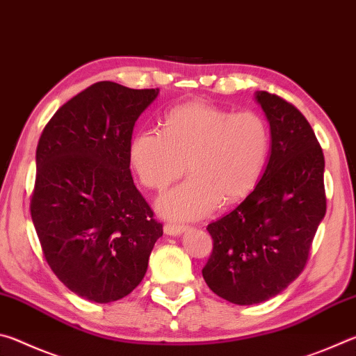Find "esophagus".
<instances>
[{
	"label": "esophagus",
	"instance_id": "34e87169",
	"mask_svg": "<svg viewBox=\"0 0 356 356\" xmlns=\"http://www.w3.org/2000/svg\"><path fill=\"white\" fill-rule=\"evenodd\" d=\"M184 231H186V226L184 225H171V222H166L165 225V232L168 236H179Z\"/></svg>",
	"mask_w": 356,
	"mask_h": 356
}]
</instances>
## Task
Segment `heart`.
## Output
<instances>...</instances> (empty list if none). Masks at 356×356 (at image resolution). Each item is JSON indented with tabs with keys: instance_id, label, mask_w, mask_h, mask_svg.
<instances>
[{
	"instance_id": "heart-1",
	"label": "heart",
	"mask_w": 356,
	"mask_h": 356,
	"mask_svg": "<svg viewBox=\"0 0 356 356\" xmlns=\"http://www.w3.org/2000/svg\"><path fill=\"white\" fill-rule=\"evenodd\" d=\"M270 127L254 111L190 102L166 114L163 135L140 131L130 143V163L140 182L163 191L184 176L190 179L160 197L168 218L195 220L216 204L242 200L256 185L270 152Z\"/></svg>"
}]
</instances>
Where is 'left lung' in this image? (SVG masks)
I'll return each instance as SVG.
<instances>
[{"instance_id":"left-lung-1","label":"left lung","mask_w":356,"mask_h":356,"mask_svg":"<svg viewBox=\"0 0 356 356\" xmlns=\"http://www.w3.org/2000/svg\"><path fill=\"white\" fill-rule=\"evenodd\" d=\"M272 150L257 185L238 206L212 221L213 248L202 276L234 305H256L298 278L327 212L325 159L314 130L292 104L259 91Z\"/></svg>"}]
</instances>
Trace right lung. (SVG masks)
Returning a JSON list of instances; mask_svg holds the SVG:
<instances>
[{
	"mask_svg": "<svg viewBox=\"0 0 356 356\" xmlns=\"http://www.w3.org/2000/svg\"><path fill=\"white\" fill-rule=\"evenodd\" d=\"M156 95L94 83L59 108L39 138L29 209L42 252L65 287L95 303L127 297L163 236L130 172L135 122Z\"/></svg>",
	"mask_w": 356,
	"mask_h": 356,
	"instance_id": "right-lung-1",
	"label": "right lung"
}]
</instances>
